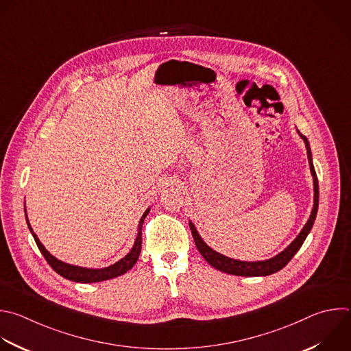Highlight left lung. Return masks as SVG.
I'll list each match as a JSON object with an SVG mask.
<instances>
[{"instance_id":"1","label":"left lung","mask_w":351,"mask_h":351,"mask_svg":"<svg viewBox=\"0 0 351 351\" xmlns=\"http://www.w3.org/2000/svg\"><path fill=\"white\" fill-rule=\"evenodd\" d=\"M296 132L299 134V136L302 138V141L306 145V150H307V158H308V165H310V172L313 176V186H314V204H313V209L310 213V217L307 220V223L303 226L302 231L298 234V237L280 254H277L276 256L266 259V261H256V262H245V261H239V259H232L228 258L226 255H221L219 252H216L215 250H212L199 236V232L197 231L194 223L191 220H189L190 224V230L191 234L195 243V247L198 250V252L202 255V258L216 270H220L223 273L227 274H232V276H241V277H266L270 274H274L277 271H280L281 269H284L289 261L295 256V254L300 250V247L303 245L306 237L308 236V232L314 224L315 216H317V210H318V198H319V193H318V179L315 175V169L313 165V156H311V149H310V143L307 141L306 136H303L298 130Z\"/></svg>"}]
</instances>
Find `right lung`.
Instances as JSON below:
<instances>
[{
	"label": "right lung",
	"mask_w": 351,
	"mask_h": 351,
	"mask_svg": "<svg viewBox=\"0 0 351 351\" xmlns=\"http://www.w3.org/2000/svg\"><path fill=\"white\" fill-rule=\"evenodd\" d=\"M150 208H147L143 213V216L139 220L138 224V234L134 243V247L131 248V251L119 262H115L107 267H101V269H88V267H81V266H74L70 263H64L59 259H56L53 255H51L45 247L41 244V241L38 240L37 234L33 231L29 217H27V212H26V202H25V215H26V221L29 226V230L32 232V236L34 237V241L38 247V250L41 251V254L44 255L45 261L48 262V265L62 277H64L66 280L74 281V282H82V284H92V282H100V281H106V280H111L119 276H123L124 273H127L128 270H131L135 263L138 262V258L141 255V250H142V226H143V220L146 219V216L149 215Z\"/></svg>",
	"instance_id": "add662e5"
}]
</instances>
